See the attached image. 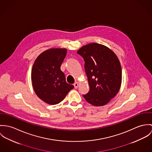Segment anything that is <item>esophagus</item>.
Listing matches in <instances>:
<instances>
[{
    "instance_id": "obj_1",
    "label": "esophagus",
    "mask_w": 152,
    "mask_h": 152,
    "mask_svg": "<svg viewBox=\"0 0 152 152\" xmlns=\"http://www.w3.org/2000/svg\"><path fill=\"white\" fill-rule=\"evenodd\" d=\"M74 86H75V88H77L79 86V83L78 82H76L75 84H74Z\"/></svg>"
}]
</instances>
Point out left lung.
Wrapping results in <instances>:
<instances>
[{"label": "left lung", "instance_id": "8db88e82", "mask_svg": "<svg viewBox=\"0 0 152 152\" xmlns=\"http://www.w3.org/2000/svg\"><path fill=\"white\" fill-rule=\"evenodd\" d=\"M77 53L84 59L90 86L88 93L83 96L94 106L107 104L121 85L122 69L117 56L107 47L95 42L84 45Z\"/></svg>", "mask_w": 152, "mask_h": 152}]
</instances>
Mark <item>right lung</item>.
I'll list each match as a JSON object with an SVG mask.
<instances>
[{"label": "right lung", "instance_id": "right-lung-1", "mask_svg": "<svg viewBox=\"0 0 152 152\" xmlns=\"http://www.w3.org/2000/svg\"><path fill=\"white\" fill-rule=\"evenodd\" d=\"M65 48H51L36 58L31 70V80L37 96L45 102L55 105L62 101L74 88L66 82L61 66L66 55Z\"/></svg>", "mask_w": 152, "mask_h": 152}]
</instances>
